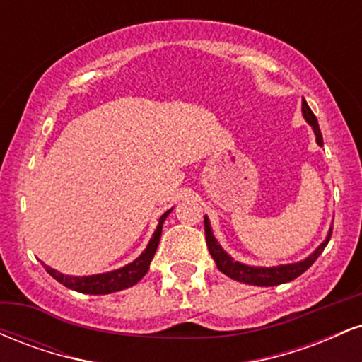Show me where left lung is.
<instances>
[{
	"label": "left lung",
	"mask_w": 362,
	"mask_h": 362,
	"mask_svg": "<svg viewBox=\"0 0 362 362\" xmlns=\"http://www.w3.org/2000/svg\"><path fill=\"white\" fill-rule=\"evenodd\" d=\"M303 115H305L306 122L313 127L315 136H317V143L320 146H323V138L322 132H320L318 127V120L315 117V114L311 112L308 107V103L303 100ZM204 231H206V243L207 248H209L211 257H213L216 262V267L219 269L223 274H226L228 277L231 279L245 282V284H253V286H277L282 284V282H289L296 277H300L303 272L308 271V269L313 265V262L322 255V252L325 250L328 240L332 236V228L328 231L327 240L323 242L320 247L315 250L308 259H305L303 262H298V264H289V265H279V267H250V265L240 264V262H235L228 255L226 252L223 250L221 245L218 243V240L213 236V231H211V224L209 219L204 218Z\"/></svg>",
	"instance_id": "1"
}]
</instances>
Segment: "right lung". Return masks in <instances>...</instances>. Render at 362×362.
<instances>
[{
    "instance_id": "right-lung-1",
    "label": "right lung",
    "mask_w": 362,
    "mask_h": 362,
    "mask_svg": "<svg viewBox=\"0 0 362 362\" xmlns=\"http://www.w3.org/2000/svg\"><path fill=\"white\" fill-rule=\"evenodd\" d=\"M170 213H172V209L167 211V213L160 218L155 235H153V238L149 240L146 250L141 253L132 264H127L126 267L117 269V271H112L107 274H97V276H85V277L64 276V274L47 267V265H44L45 271L51 274L57 282H61L62 286H66V288L78 291V293H85V294H109V293H115V291L131 288V286H134L136 282L143 279L144 274L148 272L149 262H151L153 257H155L158 243H160L163 221L167 219V216Z\"/></svg>"
}]
</instances>
